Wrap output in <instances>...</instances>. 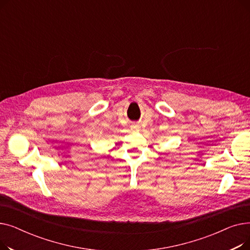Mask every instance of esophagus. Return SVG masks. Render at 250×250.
Wrapping results in <instances>:
<instances>
[{
  "label": "esophagus",
  "mask_w": 250,
  "mask_h": 250,
  "mask_svg": "<svg viewBox=\"0 0 250 250\" xmlns=\"http://www.w3.org/2000/svg\"><path fill=\"white\" fill-rule=\"evenodd\" d=\"M139 127H140V126H139V125H133V128H134V129H138V128H139Z\"/></svg>",
  "instance_id": "34e87169"
}]
</instances>
